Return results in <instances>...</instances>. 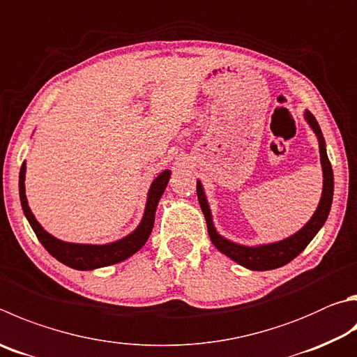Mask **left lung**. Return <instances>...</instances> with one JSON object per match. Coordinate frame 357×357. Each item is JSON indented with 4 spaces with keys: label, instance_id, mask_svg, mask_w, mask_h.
Returning a JSON list of instances; mask_svg holds the SVG:
<instances>
[{
    "label": "left lung",
    "instance_id": "1",
    "mask_svg": "<svg viewBox=\"0 0 357 357\" xmlns=\"http://www.w3.org/2000/svg\"><path fill=\"white\" fill-rule=\"evenodd\" d=\"M304 119H306L307 125L315 132L317 140H319L320 162H321V170H323V190H321L320 203L317 206L314 215L310 217L309 222L304 225L300 231H296L295 234L282 238L280 242L264 243V245H256V246L241 245L229 241V238H225L223 236L218 234L215 226H213L212 212H211L209 203H207L203 184H201L199 179L197 181V195H198L201 211L204 213V218L207 223V232H209L212 243L215 245V248L218 251H222L225 256H228L229 259H232V261L248 270H256V271L275 270L289 264L290 261H294V259L300 255V252L309 245V242L317 236V232L321 229V226L325 225L326 218L329 215V211H331L333 195H334V174H333L331 162L328 159L325 139H323L321 129L312 114L306 111L304 112Z\"/></svg>",
    "mask_w": 357,
    "mask_h": 357
}]
</instances>
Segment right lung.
I'll return each mask as SVG.
<instances>
[{
    "label": "right lung",
    "mask_w": 357,
    "mask_h": 357,
    "mask_svg": "<svg viewBox=\"0 0 357 357\" xmlns=\"http://www.w3.org/2000/svg\"><path fill=\"white\" fill-rule=\"evenodd\" d=\"M170 170H164L158 174V178L150 185L146 195V204L144 211V217H142L137 228L128 236L119 238V241L111 243L102 245H92V243H71L63 242L61 238L51 236L50 232L42 228V225L37 222L34 213H32L31 207L28 204V198H26V189H24V178H26V162L20 168V176H18V190H20V201L23 207L24 217L28 218L32 231L36 232L45 250H47L51 256L56 257L57 261L62 262L67 267L75 270H95L101 267H107V265L119 264L125 259L135 255L142 246H144L150 237L153 226H154V217H156V209L159 204V199L162 193L167 189L168 181H170Z\"/></svg>",
    "instance_id": "obj_1"
}]
</instances>
